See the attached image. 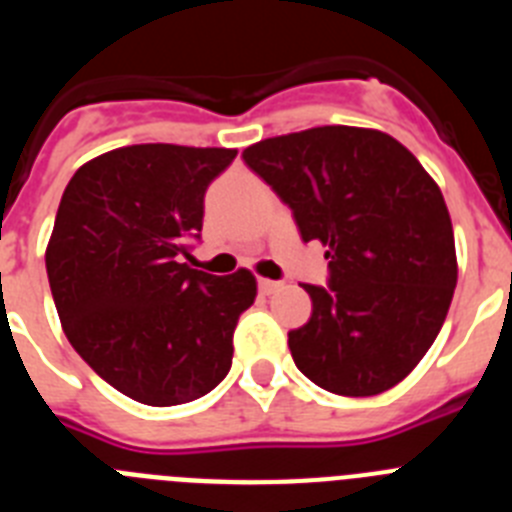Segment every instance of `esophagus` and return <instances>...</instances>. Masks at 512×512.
Returning <instances> with one entry per match:
<instances>
[{"label":"esophagus","mask_w":512,"mask_h":512,"mask_svg":"<svg viewBox=\"0 0 512 512\" xmlns=\"http://www.w3.org/2000/svg\"><path fill=\"white\" fill-rule=\"evenodd\" d=\"M282 287L279 282H271V279H259V292L261 295H274L277 289Z\"/></svg>","instance_id":"1"}]
</instances>
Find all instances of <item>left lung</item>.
I'll return each mask as SVG.
<instances>
[{
    "label": "left lung",
    "instance_id": "obj_1",
    "mask_svg": "<svg viewBox=\"0 0 512 512\" xmlns=\"http://www.w3.org/2000/svg\"><path fill=\"white\" fill-rule=\"evenodd\" d=\"M243 161L289 205L302 241L328 248V287L305 284L312 315L289 330L297 369L343 397L395 387L454 297V228L438 184L400 140L348 125L266 138Z\"/></svg>",
    "mask_w": 512,
    "mask_h": 512
}]
</instances>
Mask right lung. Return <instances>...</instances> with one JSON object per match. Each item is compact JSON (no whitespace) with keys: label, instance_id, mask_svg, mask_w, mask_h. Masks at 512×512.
I'll use <instances>...</instances> for the list:
<instances>
[{"label":"right lung","instance_id":"obj_1","mask_svg":"<svg viewBox=\"0 0 512 512\" xmlns=\"http://www.w3.org/2000/svg\"><path fill=\"white\" fill-rule=\"evenodd\" d=\"M235 148H115L71 176L45 269L63 333L117 392L153 408L207 395L233 364V330L256 277L182 264L205 192Z\"/></svg>","mask_w":512,"mask_h":512}]
</instances>
